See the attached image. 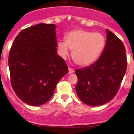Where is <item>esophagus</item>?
Wrapping results in <instances>:
<instances>
[{
  "mask_svg": "<svg viewBox=\"0 0 134 134\" xmlns=\"http://www.w3.org/2000/svg\"><path fill=\"white\" fill-rule=\"evenodd\" d=\"M74 72V69L72 68H68V73L69 74H72V73H73Z\"/></svg>",
  "mask_w": 134,
  "mask_h": 134,
  "instance_id": "obj_1",
  "label": "esophagus"
}]
</instances>
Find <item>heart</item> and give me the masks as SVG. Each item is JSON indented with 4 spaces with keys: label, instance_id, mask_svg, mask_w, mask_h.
I'll list each match as a JSON object with an SVG mask.
<instances>
[{
    "label": "heart",
    "instance_id": "b5f03b06",
    "mask_svg": "<svg viewBox=\"0 0 134 134\" xmlns=\"http://www.w3.org/2000/svg\"><path fill=\"white\" fill-rule=\"evenodd\" d=\"M105 45V37L100 33L76 29L66 35V41L58 42V49L64 58L68 55L69 49L72 50L74 62L80 66H87L99 58Z\"/></svg>",
    "mask_w": 134,
    "mask_h": 134
}]
</instances>
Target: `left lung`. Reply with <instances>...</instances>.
Masks as SVG:
<instances>
[{
	"instance_id": "left-lung-1",
	"label": "left lung",
	"mask_w": 134,
	"mask_h": 134,
	"mask_svg": "<svg viewBox=\"0 0 134 134\" xmlns=\"http://www.w3.org/2000/svg\"><path fill=\"white\" fill-rule=\"evenodd\" d=\"M127 57L122 41L107 29V42L102 54L90 66L76 69V91L88 105L107 103L117 94L127 69Z\"/></svg>"
}]
</instances>
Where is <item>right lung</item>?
Masks as SVG:
<instances>
[{
  "label": "right lung",
  "mask_w": 134,
  "mask_h": 134,
  "mask_svg": "<svg viewBox=\"0 0 134 134\" xmlns=\"http://www.w3.org/2000/svg\"><path fill=\"white\" fill-rule=\"evenodd\" d=\"M54 24L40 23L20 31L12 44L9 66L12 88L23 102L32 106L52 98L68 66L57 54Z\"/></svg>",
  "instance_id": "1"
}]
</instances>
